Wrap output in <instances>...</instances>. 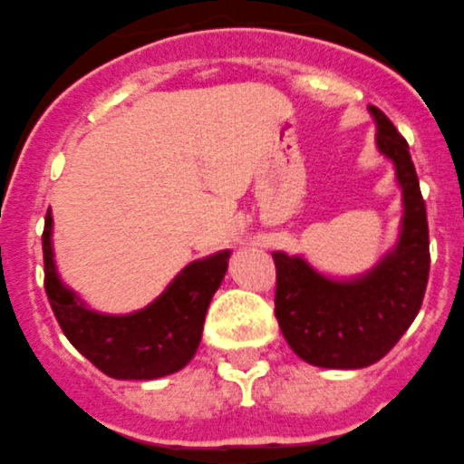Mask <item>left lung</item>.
I'll list each match as a JSON object with an SVG mask.
<instances>
[{"mask_svg":"<svg viewBox=\"0 0 464 464\" xmlns=\"http://www.w3.org/2000/svg\"><path fill=\"white\" fill-rule=\"evenodd\" d=\"M376 150L392 160L401 188L399 240L370 272L331 278L304 256L274 251L276 319L301 361L326 370H361L401 340L421 308L429 283V222L411 150L385 112L370 106Z\"/></svg>","mask_w":464,"mask_h":464,"instance_id":"8db88e82","label":"left lung"}]
</instances>
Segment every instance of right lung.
Wrapping results in <instances>:
<instances>
[{
    "mask_svg": "<svg viewBox=\"0 0 464 464\" xmlns=\"http://www.w3.org/2000/svg\"><path fill=\"white\" fill-rule=\"evenodd\" d=\"M52 228V210H47L43 231L44 292L76 352L118 381H154L183 370L197 353L206 310L227 274L231 251L192 260L145 308L129 314H106L88 308L61 281Z\"/></svg>",
    "mask_w": 464,
    "mask_h": 464,
    "instance_id": "add662e5",
    "label": "right lung"
}]
</instances>
